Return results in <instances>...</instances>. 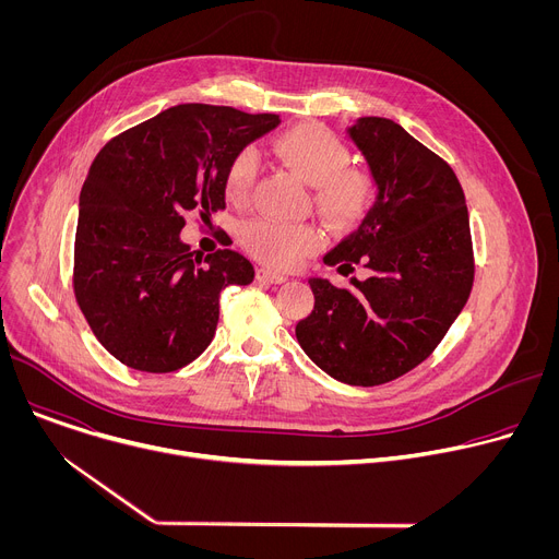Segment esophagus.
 Segmentation results:
<instances>
[{
  "label": "esophagus",
  "mask_w": 559,
  "mask_h": 559,
  "mask_svg": "<svg viewBox=\"0 0 559 559\" xmlns=\"http://www.w3.org/2000/svg\"><path fill=\"white\" fill-rule=\"evenodd\" d=\"M257 281H261V283H274V285H278V283H285V281H287V276H285V274H281V272H274V270L261 267V270H257Z\"/></svg>",
  "instance_id": "1"
}]
</instances>
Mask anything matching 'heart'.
<instances>
[{
    "label": "heart",
    "mask_w": 559,
    "mask_h": 559,
    "mask_svg": "<svg viewBox=\"0 0 559 559\" xmlns=\"http://www.w3.org/2000/svg\"><path fill=\"white\" fill-rule=\"evenodd\" d=\"M274 154L302 181L316 186V199L338 225H356L369 212L376 186L367 170L347 166L349 147L321 123H298L278 132ZM257 181V154L238 150L225 168L223 192L234 205H246ZM323 229L313 223L257 218L241 229V246L272 267H294L323 246Z\"/></svg>",
    "instance_id": "1"
}]
</instances>
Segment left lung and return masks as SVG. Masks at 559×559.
<instances>
[{"label":"left lung","instance_id":"8db88e82","mask_svg":"<svg viewBox=\"0 0 559 559\" xmlns=\"http://www.w3.org/2000/svg\"><path fill=\"white\" fill-rule=\"evenodd\" d=\"M347 134L378 194L323 261L341 274L362 265L369 278L349 289L309 278L313 309L296 338L332 378L373 386L431 356L468 300L475 265L464 192L444 158L382 117H360Z\"/></svg>","mask_w":559,"mask_h":559}]
</instances>
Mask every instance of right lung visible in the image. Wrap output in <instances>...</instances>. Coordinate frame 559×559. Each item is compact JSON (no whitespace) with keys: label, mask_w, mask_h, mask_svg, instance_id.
Here are the masks:
<instances>
[{"label":"right lung","mask_w":559,"mask_h":559,"mask_svg":"<svg viewBox=\"0 0 559 559\" xmlns=\"http://www.w3.org/2000/svg\"><path fill=\"white\" fill-rule=\"evenodd\" d=\"M278 115L181 104L121 132L95 156L79 194L74 298L97 341L123 365L168 373L199 358L227 285H250L234 250L205 259L181 241L186 214L225 207L229 158Z\"/></svg>","instance_id":"right-lung-1"}]
</instances>
